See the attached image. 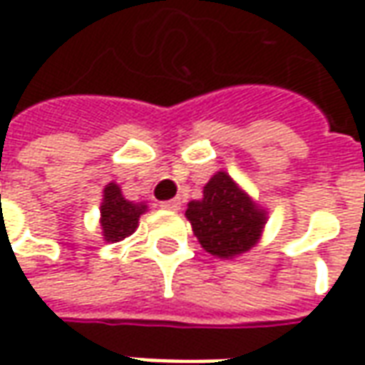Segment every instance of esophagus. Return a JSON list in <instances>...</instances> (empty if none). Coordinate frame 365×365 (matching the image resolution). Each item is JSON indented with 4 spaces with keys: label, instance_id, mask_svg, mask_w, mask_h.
<instances>
[{
    "label": "esophagus",
    "instance_id": "obj_1",
    "mask_svg": "<svg viewBox=\"0 0 365 365\" xmlns=\"http://www.w3.org/2000/svg\"><path fill=\"white\" fill-rule=\"evenodd\" d=\"M161 208H165V210L177 212L178 208H180V200H178V198H173V200H165V202H161Z\"/></svg>",
    "mask_w": 365,
    "mask_h": 365
}]
</instances>
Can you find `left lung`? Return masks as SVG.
<instances>
[{"mask_svg":"<svg viewBox=\"0 0 365 365\" xmlns=\"http://www.w3.org/2000/svg\"><path fill=\"white\" fill-rule=\"evenodd\" d=\"M185 216L204 250L226 259L250 252L267 222V212L224 170L206 182L200 200L188 202Z\"/></svg>","mask_w":365,"mask_h":365,"instance_id":"8db88e82","label":"left lung"}]
</instances>
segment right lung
<instances>
[{"mask_svg": "<svg viewBox=\"0 0 365 365\" xmlns=\"http://www.w3.org/2000/svg\"><path fill=\"white\" fill-rule=\"evenodd\" d=\"M147 212L145 202H131L121 195V188L115 182L106 185L104 198L100 206V226L106 242H121L131 236L139 224V216Z\"/></svg>", "mask_w": 365, "mask_h": 365, "instance_id": "obj_1", "label": "right lung"}]
</instances>
